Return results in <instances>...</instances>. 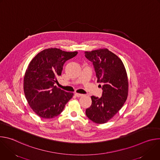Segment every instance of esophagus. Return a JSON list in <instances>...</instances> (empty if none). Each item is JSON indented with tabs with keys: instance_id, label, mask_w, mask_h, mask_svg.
<instances>
[{
	"instance_id": "esophagus-1",
	"label": "esophagus",
	"mask_w": 160,
	"mask_h": 160,
	"mask_svg": "<svg viewBox=\"0 0 160 160\" xmlns=\"http://www.w3.org/2000/svg\"><path fill=\"white\" fill-rule=\"evenodd\" d=\"M75 96H77V97H78V98L82 97V96H83V94H79V93H75Z\"/></svg>"
}]
</instances>
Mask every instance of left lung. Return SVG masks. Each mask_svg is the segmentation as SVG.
<instances>
[{
  "instance_id": "obj_1",
  "label": "left lung",
  "mask_w": 160,
  "mask_h": 160,
  "mask_svg": "<svg viewBox=\"0 0 160 160\" xmlns=\"http://www.w3.org/2000/svg\"><path fill=\"white\" fill-rule=\"evenodd\" d=\"M85 56L93 62L97 82L103 84L102 97L91 96L92 105L86 109V115L96 123H105L116 115L127 99L126 69L122 61L106 48L85 51Z\"/></svg>"
}]
</instances>
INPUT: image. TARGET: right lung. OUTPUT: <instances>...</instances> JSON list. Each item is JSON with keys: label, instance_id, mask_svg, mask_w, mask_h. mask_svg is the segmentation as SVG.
<instances>
[{"label": "right lung", "instance_id": "add662e5", "mask_svg": "<svg viewBox=\"0 0 160 160\" xmlns=\"http://www.w3.org/2000/svg\"><path fill=\"white\" fill-rule=\"evenodd\" d=\"M77 54L49 48L38 53L29 63L23 79L24 93L29 106L40 118L58 116L73 96V93L65 92L54 83L64 62Z\"/></svg>", "mask_w": 160, "mask_h": 160}]
</instances>
